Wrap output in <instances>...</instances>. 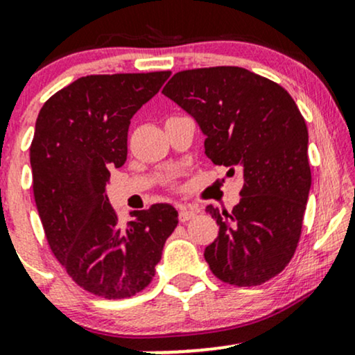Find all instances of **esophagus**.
<instances>
[{"label": "esophagus", "mask_w": 355, "mask_h": 355, "mask_svg": "<svg viewBox=\"0 0 355 355\" xmlns=\"http://www.w3.org/2000/svg\"><path fill=\"white\" fill-rule=\"evenodd\" d=\"M197 215V211L193 209H190V207H180V214H178V218H180V222H189Z\"/></svg>", "instance_id": "1"}]
</instances>
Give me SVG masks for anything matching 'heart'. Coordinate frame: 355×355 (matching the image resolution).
<instances>
[{
    "label": "heart",
    "mask_w": 355,
    "mask_h": 355,
    "mask_svg": "<svg viewBox=\"0 0 355 355\" xmlns=\"http://www.w3.org/2000/svg\"><path fill=\"white\" fill-rule=\"evenodd\" d=\"M172 187H175V185H173V183H172Z\"/></svg>",
    "instance_id": "1"
}]
</instances>
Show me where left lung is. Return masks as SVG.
Wrapping results in <instances>:
<instances>
[{
    "instance_id": "1",
    "label": "left lung",
    "mask_w": 355,
    "mask_h": 355,
    "mask_svg": "<svg viewBox=\"0 0 355 355\" xmlns=\"http://www.w3.org/2000/svg\"><path fill=\"white\" fill-rule=\"evenodd\" d=\"M164 95L197 120L215 165L243 172L237 207H207L220 227L203 254L210 270L237 287L267 282L287 267L302 234L312 183L302 113L279 83L239 67L178 71Z\"/></svg>"
}]
</instances>
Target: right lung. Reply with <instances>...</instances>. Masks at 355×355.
<instances>
[{
	"instance_id": "obj_1",
	"label": "right lung",
	"mask_w": 355,
	"mask_h": 355,
	"mask_svg": "<svg viewBox=\"0 0 355 355\" xmlns=\"http://www.w3.org/2000/svg\"><path fill=\"white\" fill-rule=\"evenodd\" d=\"M168 76H83L46 100L36 118L30 162L48 245L80 287L103 299L148 287L178 223V211L158 203L121 225L105 193L110 170L126 162L130 120Z\"/></svg>"
}]
</instances>
